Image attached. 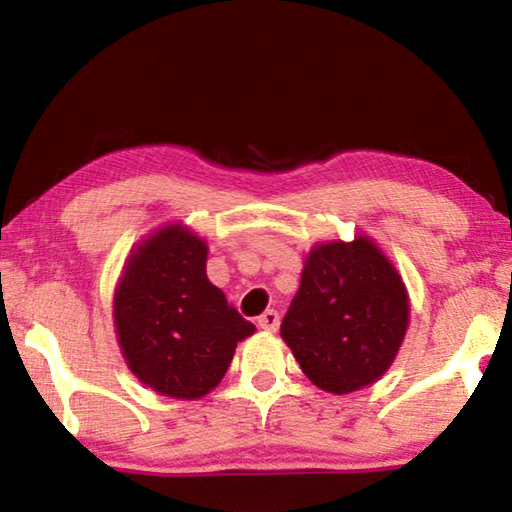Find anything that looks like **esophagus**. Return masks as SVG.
I'll list each match as a JSON object with an SVG mask.
<instances>
[{
	"label": "esophagus",
	"mask_w": 512,
	"mask_h": 512,
	"mask_svg": "<svg viewBox=\"0 0 512 512\" xmlns=\"http://www.w3.org/2000/svg\"><path fill=\"white\" fill-rule=\"evenodd\" d=\"M257 327L264 329V332H275L280 327V314L275 309H266L262 316L257 318Z\"/></svg>",
	"instance_id": "1"
}]
</instances>
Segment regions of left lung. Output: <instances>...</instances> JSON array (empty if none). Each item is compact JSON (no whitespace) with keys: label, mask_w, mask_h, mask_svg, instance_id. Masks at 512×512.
Listing matches in <instances>:
<instances>
[{"label":"left lung","mask_w":512,"mask_h":512,"mask_svg":"<svg viewBox=\"0 0 512 512\" xmlns=\"http://www.w3.org/2000/svg\"><path fill=\"white\" fill-rule=\"evenodd\" d=\"M409 316L402 275L375 241L357 235L309 250L280 334L311 384L348 395L391 368Z\"/></svg>","instance_id":"left-lung-1"}]
</instances>
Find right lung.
Listing matches in <instances>:
<instances>
[{
    "label": "right lung",
    "mask_w": 512,
    "mask_h": 512,
    "mask_svg": "<svg viewBox=\"0 0 512 512\" xmlns=\"http://www.w3.org/2000/svg\"><path fill=\"white\" fill-rule=\"evenodd\" d=\"M205 264V239L167 223L131 250L112 298L126 366L173 400H198L219 386L237 343L255 334L207 280Z\"/></svg>",
    "instance_id": "right-lung-1"
}]
</instances>
